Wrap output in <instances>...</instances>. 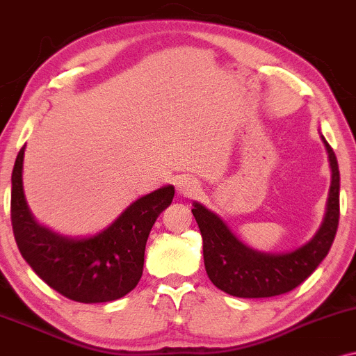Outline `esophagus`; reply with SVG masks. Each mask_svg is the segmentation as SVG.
<instances>
[{"instance_id":"obj_1","label":"esophagus","mask_w":356,"mask_h":356,"mask_svg":"<svg viewBox=\"0 0 356 356\" xmlns=\"http://www.w3.org/2000/svg\"><path fill=\"white\" fill-rule=\"evenodd\" d=\"M177 191H179V194L184 197H194L199 194L200 186H199V182L194 181V179L184 177L177 182Z\"/></svg>"}]
</instances>
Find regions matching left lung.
I'll use <instances>...</instances> for the list:
<instances>
[{
	"label": "left lung",
	"instance_id": "left-lung-1",
	"mask_svg": "<svg viewBox=\"0 0 356 356\" xmlns=\"http://www.w3.org/2000/svg\"><path fill=\"white\" fill-rule=\"evenodd\" d=\"M320 137L332 170L327 209L314 237L295 250L278 254L255 250L243 243L216 212L200 202L192 204L204 241L205 270L217 289L241 298L275 297L307 280L327 257L340 219V170L333 149L322 134Z\"/></svg>",
	"mask_w": 356,
	"mask_h": 356
}]
</instances>
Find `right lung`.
I'll use <instances>...</instances> for the list:
<instances>
[{
    "mask_svg": "<svg viewBox=\"0 0 356 356\" xmlns=\"http://www.w3.org/2000/svg\"><path fill=\"white\" fill-rule=\"evenodd\" d=\"M24 149L11 175V224L23 259L51 289L74 302H113L129 293L143 277L147 237L172 202L174 186L136 199L99 232L70 237L40 224L29 211L23 189Z\"/></svg>",
    "mask_w": 356,
    "mask_h": 356,
    "instance_id": "add662e5",
    "label": "right lung"
}]
</instances>
